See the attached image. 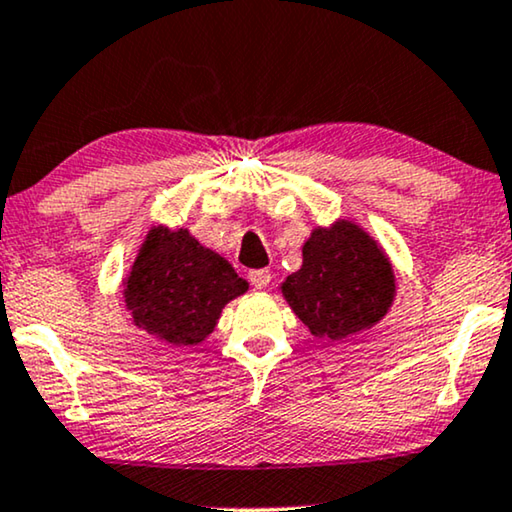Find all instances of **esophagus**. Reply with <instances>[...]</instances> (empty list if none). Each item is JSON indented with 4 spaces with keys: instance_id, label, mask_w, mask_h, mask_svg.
<instances>
[{
    "instance_id": "1",
    "label": "esophagus",
    "mask_w": 512,
    "mask_h": 512,
    "mask_svg": "<svg viewBox=\"0 0 512 512\" xmlns=\"http://www.w3.org/2000/svg\"><path fill=\"white\" fill-rule=\"evenodd\" d=\"M248 278L257 290H264L271 283V271L269 269H255V271H250Z\"/></svg>"
}]
</instances>
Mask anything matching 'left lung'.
<instances>
[{
    "label": "left lung",
    "mask_w": 512,
    "mask_h": 512,
    "mask_svg": "<svg viewBox=\"0 0 512 512\" xmlns=\"http://www.w3.org/2000/svg\"><path fill=\"white\" fill-rule=\"evenodd\" d=\"M302 257L299 271L285 278L283 297L311 335L339 342L386 316L395 295L393 269L356 224L316 229Z\"/></svg>",
    "instance_id": "left-lung-1"
}]
</instances>
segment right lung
<instances>
[{"mask_svg": "<svg viewBox=\"0 0 512 512\" xmlns=\"http://www.w3.org/2000/svg\"><path fill=\"white\" fill-rule=\"evenodd\" d=\"M248 283L217 252L203 248L187 229L154 227L126 281L133 323L175 346H192L215 330L224 304Z\"/></svg>", "mask_w": 512, "mask_h": 512, "instance_id": "right-lung-1", "label": "right lung"}]
</instances>
